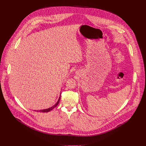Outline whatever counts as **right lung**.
I'll return each mask as SVG.
<instances>
[{"label": "right lung", "instance_id": "1", "mask_svg": "<svg viewBox=\"0 0 146 146\" xmlns=\"http://www.w3.org/2000/svg\"><path fill=\"white\" fill-rule=\"evenodd\" d=\"M60 96H59V99H58V102L56 103V104L55 105H54L52 107H51V108H49V109H44V110H39V111H40V112H43V113H46V112H48V111H51V110H52L53 109H54L59 104V100H60Z\"/></svg>", "mask_w": 146, "mask_h": 146}]
</instances>
